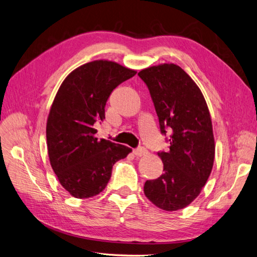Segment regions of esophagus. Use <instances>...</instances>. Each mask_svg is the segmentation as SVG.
I'll list each match as a JSON object with an SVG mask.
<instances>
[{"instance_id":"1","label":"esophagus","mask_w":257,"mask_h":257,"mask_svg":"<svg viewBox=\"0 0 257 257\" xmlns=\"http://www.w3.org/2000/svg\"><path fill=\"white\" fill-rule=\"evenodd\" d=\"M147 153H148L147 149L143 148V147H139V148H137V149L134 150V154L136 156H143V155H146Z\"/></svg>"}]
</instances>
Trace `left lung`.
Listing matches in <instances>:
<instances>
[{"mask_svg":"<svg viewBox=\"0 0 257 257\" xmlns=\"http://www.w3.org/2000/svg\"><path fill=\"white\" fill-rule=\"evenodd\" d=\"M150 91L161 134L169 150L157 152L163 175L147 180L144 194L164 210L185 208L200 194L214 164L215 142L209 110L201 90L175 64H163L138 74Z\"/></svg>","mask_w":257,"mask_h":257,"instance_id":"obj_1","label":"left lung"}]
</instances>
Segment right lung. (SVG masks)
<instances>
[{"mask_svg": "<svg viewBox=\"0 0 257 257\" xmlns=\"http://www.w3.org/2000/svg\"><path fill=\"white\" fill-rule=\"evenodd\" d=\"M136 74L114 62L94 61L71 71L57 91L47 123L48 153L61 185L77 199L102 192L114 164L131 152L97 139L93 126L105 118L113 90Z\"/></svg>", "mask_w": 257, "mask_h": 257, "instance_id": "obj_1", "label": "right lung"}]
</instances>
